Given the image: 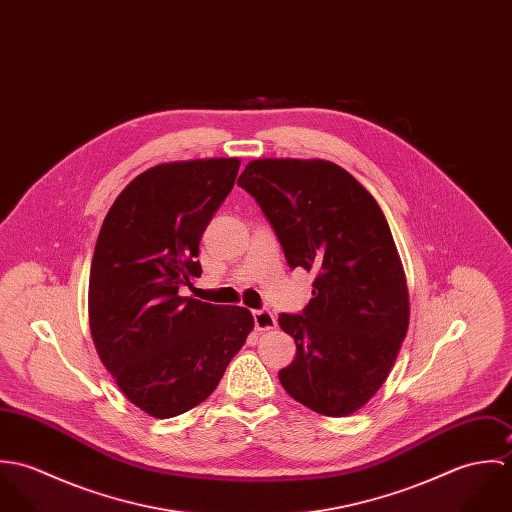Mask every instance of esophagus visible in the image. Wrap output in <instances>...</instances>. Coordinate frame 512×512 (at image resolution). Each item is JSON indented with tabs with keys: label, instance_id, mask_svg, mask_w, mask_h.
<instances>
[{
	"label": "esophagus",
	"instance_id": "34e87169",
	"mask_svg": "<svg viewBox=\"0 0 512 512\" xmlns=\"http://www.w3.org/2000/svg\"><path fill=\"white\" fill-rule=\"evenodd\" d=\"M254 327L258 331H270L276 327V317L268 309H256L254 311Z\"/></svg>",
	"mask_w": 512,
	"mask_h": 512
}]
</instances>
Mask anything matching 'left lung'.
<instances>
[{
    "mask_svg": "<svg viewBox=\"0 0 512 512\" xmlns=\"http://www.w3.org/2000/svg\"><path fill=\"white\" fill-rule=\"evenodd\" d=\"M270 220L290 268L315 274L301 315H280L295 359L280 370L293 400L343 418L378 392L410 321L404 268L374 197L323 159H254L238 177Z\"/></svg>",
    "mask_w": 512,
    "mask_h": 512,
    "instance_id": "left-lung-1",
    "label": "left lung"
}]
</instances>
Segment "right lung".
Returning a JSON list of instances; mask_svg holds the SVG:
<instances>
[{
  "label": "right lung",
  "instance_id": "add662e5",
  "mask_svg": "<svg viewBox=\"0 0 512 512\" xmlns=\"http://www.w3.org/2000/svg\"><path fill=\"white\" fill-rule=\"evenodd\" d=\"M238 167L236 157L155 165L102 222L88 280L92 341L124 396L153 418L207 400L254 329L246 307L179 295L201 278L199 242Z\"/></svg>",
  "mask_w": 512,
  "mask_h": 512
}]
</instances>
